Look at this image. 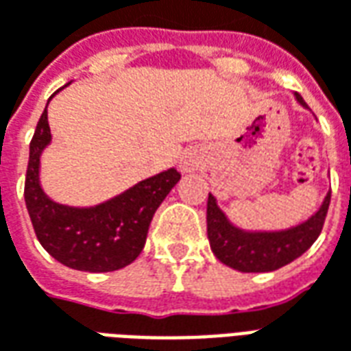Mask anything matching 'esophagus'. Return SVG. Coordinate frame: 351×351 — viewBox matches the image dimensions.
<instances>
[{"instance_id": "esophagus-1", "label": "esophagus", "mask_w": 351, "mask_h": 351, "mask_svg": "<svg viewBox=\"0 0 351 351\" xmlns=\"http://www.w3.org/2000/svg\"><path fill=\"white\" fill-rule=\"evenodd\" d=\"M199 165H201V160H199L197 152H186L180 160V169L184 173H193V171H197Z\"/></svg>"}]
</instances>
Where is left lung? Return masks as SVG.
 Returning <instances> with one entry per match:
<instances>
[{
  "instance_id": "obj_1",
  "label": "left lung",
  "mask_w": 351,
  "mask_h": 351,
  "mask_svg": "<svg viewBox=\"0 0 351 351\" xmlns=\"http://www.w3.org/2000/svg\"><path fill=\"white\" fill-rule=\"evenodd\" d=\"M302 107L306 103L295 93ZM331 191L308 220L284 231H244L235 228L221 213L216 197L208 193L206 201V233L214 256L231 269L241 272H271L308 250L322 233L325 216L329 210Z\"/></svg>"
}]
</instances>
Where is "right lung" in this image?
<instances>
[{"instance_id": "1", "label": "right lung", "mask_w": 351, "mask_h": 351, "mask_svg": "<svg viewBox=\"0 0 351 351\" xmlns=\"http://www.w3.org/2000/svg\"><path fill=\"white\" fill-rule=\"evenodd\" d=\"M49 143V116L45 108L29 143L24 184L27 213L43 248L77 271L108 272L133 263L145 248L154 214L180 180V173L167 169L90 208L60 205L47 197L39 184V158Z\"/></svg>"}]
</instances>
